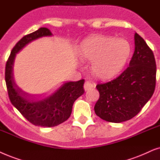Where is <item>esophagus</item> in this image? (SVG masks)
I'll use <instances>...</instances> for the list:
<instances>
[{
    "mask_svg": "<svg viewBox=\"0 0 160 160\" xmlns=\"http://www.w3.org/2000/svg\"><path fill=\"white\" fill-rule=\"evenodd\" d=\"M93 87H94V84L91 83V82H89V81H86L84 83V89H85V91L90 90V89L93 88Z\"/></svg>",
    "mask_w": 160,
    "mask_h": 160,
    "instance_id": "esophagus-1",
    "label": "esophagus"
}]
</instances>
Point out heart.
I'll return each mask as SVG.
<instances>
[{
    "label": "heart",
    "instance_id": "b5f03b06",
    "mask_svg": "<svg viewBox=\"0 0 160 160\" xmlns=\"http://www.w3.org/2000/svg\"><path fill=\"white\" fill-rule=\"evenodd\" d=\"M128 41L96 34L80 44L78 56L83 62H91L93 74L102 80L118 75L126 66L131 54Z\"/></svg>",
    "mask_w": 160,
    "mask_h": 160
}]
</instances>
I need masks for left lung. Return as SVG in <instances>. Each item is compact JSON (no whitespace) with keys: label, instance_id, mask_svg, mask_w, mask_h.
Returning a JSON list of instances; mask_svg holds the SVG:
<instances>
[{"label":"left lung","instance_id":"8db88e82","mask_svg":"<svg viewBox=\"0 0 160 160\" xmlns=\"http://www.w3.org/2000/svg\"><path fill=\"white\" fill-rule=\"evenodd\" d=\"M157 67L154 55L144 39L135 33V52L129 67L118 78L98 84L99 99L95 113L103 120L121 123L135 117L154 92Z\"/></svg>","mask_w":160,"mask_h":160}]
</instances>
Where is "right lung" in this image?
I'll list each match as a JSON object with an SVG mask.
<instances>
[{"mask_svg":"<svg viewBox=\"0 0 160 160\" xmlns=\"http://www.w3.org/2000/svg\"><path fill=\"white\" fill-rule=\"evenodd\" d=\"M52 35L48 28H40L23 37L12 49L5 70L6 88L12 104L29 122L43 127L58 126L67 121L72 113L74 101L84 93L83 79L65 82L50 96L41 100L35 99L33 95L24 92L15 83L13 70L17 53L33 40Z\"/></svg>","mask_w":160,"mask_h":160,"instance_id":"1","label":"right lung"}]
</instances>
